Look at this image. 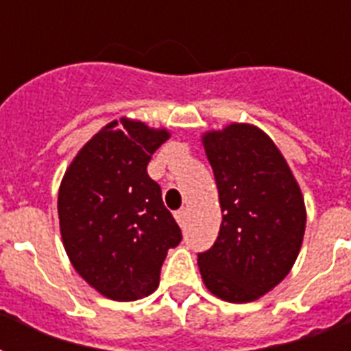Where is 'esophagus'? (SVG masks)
Here are the masks:
<instances>
[{
	"mask_svg": "<svg viewBox=\"0 0 351 351\" xmlns=\"http://www.w3.org/2000/svg\"><path fill=\"white\" fill-rule=\"evenodd\" d=\"M175 218H176V221H178V225H180V227H184L185 221H187V210H185V209L176 210Z\"/></svg>",
	"mask_w": 351,
	"mask_h": 351,
	"instance_id": "34e87169",
	"label": "esophagus"
}]
</instances>
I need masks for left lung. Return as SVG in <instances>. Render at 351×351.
Returning <instances> with one entry per match:
<instances>
[{
  "mask_svg": "<svg viewBox=\"0 0 351 351\" xmlns=\"http://www.w3.org/2000/svg\"><path fill=\"white\" fill-rule=\"evenodd\" d=\"M202 144L221 207L218 238L198 254L202 279L216 298L250 303L294 267L306 227L303 193L274 141L254 124L205 131Z\"/></svg>",
  "mask_w": 351,
  "mask_h": 351,
  "instance_id": "left-lung-1",
  "label": "left lung"
}]
</instances>
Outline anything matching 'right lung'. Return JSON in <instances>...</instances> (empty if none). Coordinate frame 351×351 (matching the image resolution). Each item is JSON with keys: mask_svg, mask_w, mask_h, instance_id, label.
Masks as SVG:
<instances>
[{"mask_svg": "<svg viewBox=\"0 0 351 351\" xmlns=\"http://www.w3.org/2000/svg\"><path fill=\"white\" fill-rule=\"evenodd\" d=\"M171 136L166 128L121 117L79 149L62 176L57 213L73 269L113 301H135L160 283L167 250L182 230L147 175L151 155Z\"/></svg>", "mask_w": 351, "mask_h": 351, "instance_id": "right-lung-1", "label": "right lung"}]
</instances>
